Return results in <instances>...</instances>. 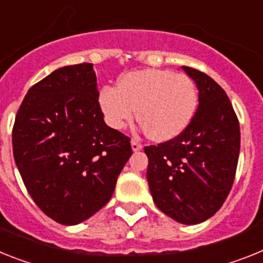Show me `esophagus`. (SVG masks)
Here are the masks:
<instances>
[{
  "label": "esophagus",
  "instance_id": "esophagus-1",
  "mask_svg": "<svg viewBox=\"0 0 263 263\" xmlns=\"http://www.w3.org/2000/svg\"><path fill=\"white\" fill-rule=\"evenodd\" d=\"M130 145H132V149H133V152H140V150H142V147H143L142 145H141V143L136 140H132Z\"/></svg>",
  "mask_w": 263,
  "mask_h": 263
}]
</instances>
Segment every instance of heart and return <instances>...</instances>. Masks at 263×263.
<instances>
[{"mask_svg": "<svg viewBox=\"0 0 263 263\" xmlns=\"http://www.w3.org/2000/svg\"><path fill=\"white\" fill-rule=\"evenodd\" d=\"M98 105L111 129L122 130L137 117L152 140L163 142L182 134L198 106V90L185 74L145 69L130 71L118 81V89L104 86Z\"/></svg>", "mask_w": 263, "mask_h": 263, "instance_id": "heart-1", "label": "heart"}]
</instances>
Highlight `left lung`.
Masks as SVG:
<instances>
[{
    "instance_id": "obj_1",
    "label": "left lung",
    "mask_w": 263,
    "mask_h": 263,
    "mask_svg": "<svg viewBox=\"0 0 263 263\" xmlns=\"http://www.w3.org/2000/svg\"><path fill=\"white\" fill-rule=\"evenodd\" d=\"M198 89V109L174 140L146 146V178L154 203L183 225L218 212L234 182L241 133L225 90L213 78L182 66Z\"/></svg>"
}]
</instances>
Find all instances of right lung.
Masks as SVG:
<instances>
[{
    "label": "right lung",
    "instance_id": "1",
    "mask_svg": "<svg viewBox=\"0 0 263 263\" xmlns=\"http://www.w3.org/2000/svg\"><path fill=\"white\" fill-rule=\"evenodd\" d=\"M13 154L33 201L58 223L78 225L106 205L132 146L105 123L93 64L60 67L29 89Z\"/></svg>",
    "mask_w": 263,
    "mask_h": 263
}]
</instances>
